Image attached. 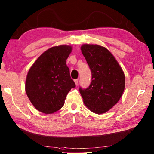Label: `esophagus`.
<instances>
[{"instance_id":"obj_1","label":"esophagus","mask_w":154,"mask_h":154,"mask_svg":"<svg viewBox=\"0 0 154 154\" xmlns=\"http://www.w3.org/2000/svg\"><path fill=\"white\" fill-rule=\"evenodd\" d=\"M74 82L75 83V84H76V85H78V82H79V79H75Z\"/></svg>"}]
</instances>
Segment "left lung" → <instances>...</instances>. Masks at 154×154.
<instances>
[{"label":"left lung","instance_id":"left-lung-1","mask_svg":"<svg viewBox=\"0 0 154 154\" xmlns=\"http://www.w3.org/2000/svg\"><path fill=\"white\" fill-rule=\"evenodd\" d=\"M81 49L91 72L89 86L86 89L79 88L83 102L93 112L105 113L122 96L125 85L124 72L105 47L84 44Z\"/></svg>","mask_w":154,"mask_h":154}]
</instances>
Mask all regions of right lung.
Returning <instances> with one entry per match:
<instances>
[{
	"instance_id": "right-lung-1",
	"label": "right lung",
	"mask_w": 154,
	"mask_h": 154,
	"mask_svg": "<svg viewBox=\"0 0 154 154\" xmlns=\"http://www.w3.org/2000/svg\"><path fill=\"white\" fill-rule=\"evenodd\" d=\"M71 50L72 47L66 45L52 47L29 70L26 91L32 104L41 112L52 114L60 110L66 95L75 87L66 63Z\"/></svg>"
}]
</instances>
